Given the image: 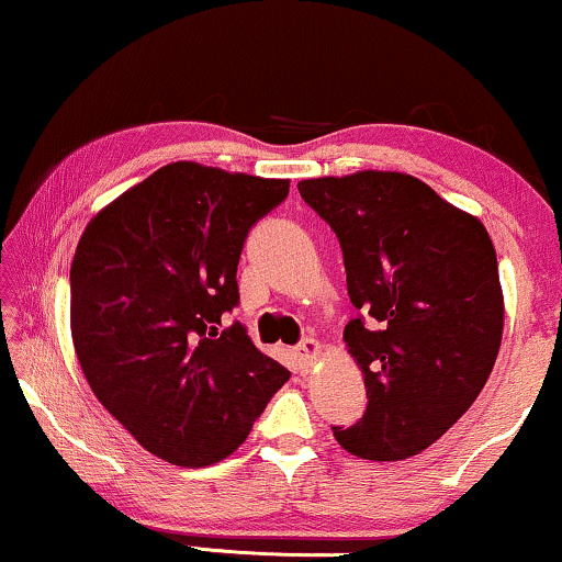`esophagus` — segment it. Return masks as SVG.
<instances>
[{
    "mask_svg": "<svg viewBox=\"0 0 562 562\" xmlns=\"http://www.w3.org/2000/svg\"><path fill=\"white\" fill-rule=\"evenodd\" d=\"M319 352H322V348H319V342L314 340V337H304L302 342H299V348H296V356H299V363H302L304 368H312V363L314 360L319 358Z\"/></svg>",
    "mask_w": 562,
    "mask_h": 562,
    "instance_id": "esophagus-1",
    "label": "esophagus"
}]
</instances>
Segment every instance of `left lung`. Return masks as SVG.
I'll list each match as a JSON object with an SVG mask.
<instances>
[{
	"instance_id": "8db88e82",
	"label": "left lung",
	"mask_w": 562,
	"mask_h": 562,
	"mask_svg": "<svg viewBox=\"0 0 562 562\" xmlns=\"http://www.w3.org/2000/svg\"><path fill=\"white\" fill-rule=\"evenodd\" d=\"M340 240L350 302L342 340L368 406L335 440L366 460H404L448 432L486 386L504 333V291L483 222L409 173L299 181Z\"/></svg>"
}]
</instances>
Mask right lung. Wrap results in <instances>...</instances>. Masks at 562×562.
I'll return each mask as SVG.
<instances>
[{
	"instance_id": "right-lung-1",
	"label": "right lung",
	"mask_w": 562,
	"mask_h": 562,
	"mask_svg": "<svg viewBox=\"0 0 562 562\" xmlns=\"http://www.w3.org/2000/svg\"><path fill=\"white\" fill-rule=\"evenodd\" d=\"M286 194L289 179L176 160L99 210L76 245V358L104 409L166 463L233 456L289 381L225 322L248 229Z\"/></svg>"
}]
</instances>
